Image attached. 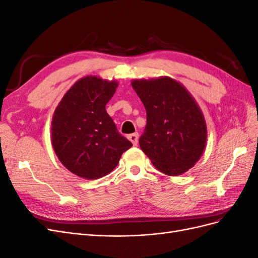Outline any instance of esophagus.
Instances as JSON below:
<instances>
[{
	"label": "esophagus",
	"instance_id": "1",
	"mask_svg": "<svg viewBox=\"0 0 258 258\" xmlns=\"http://www.w3.org/2000/svg\"><path fill=\"white\" fill-rule=\"evenodd\" d=\"M128 139L130 140L132 144L137 145V144H138V141H139V134H138V132H136V134L129 135V136H128Z\"/></svg>",
	"mask_w": 258,
	"mask_h": 258
}]
</instances>
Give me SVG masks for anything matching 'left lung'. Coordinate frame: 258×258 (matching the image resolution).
Wrapping results in <instances>:
<instances>
[{"mask_svg": "<svg viewBox=\"0 0 258 258\" xmlns=\"http://www.w3.org/2000/svg\"><path fill=\"white\" fill-rule=\"evenodd\" d=\"M132 87L146 110L140 147L162 173L179 175L201 157L207 126L196 101L170 77L135 81Z\"/></svg>", "mask_w": 258, "mask_h": 258, "instance_id": "1", "label": "left lung"}]
</instances>
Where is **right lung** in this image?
<instances>
[{
    "mask_svg": "<svg viewBox=\"0 0 258 258\" xmlns=\"http://www.w3.org/2000/svg\"><path fill=\"white\" fill-rule=\"evenodd\" d=\"M116 88V82L84 77L69 89L54 111V153L62 165L81 177L95 179L110 173L132 146L105 110Z\"/></svg>",
    "mask_w": 258,
    "mask_h": 258,
    "instance_id": "right-lung-1",
    "label": "right lung"
}]
</instances>
